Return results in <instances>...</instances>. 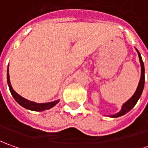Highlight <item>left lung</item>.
I'll return each mask as SVG.
<instances>
[{"label":"left lung","mask_w":148,"mask_h":148,"mask_svg":"<svg viewBox=\"0 0 148 148\" xmlns=\"http://www.w3.org/2000/svg\"><path fill=\"white\" fill-rule=\"evenodd\" d=\"M136 50H137L138 54L140 64H141V77H140L138 86L137 87V90H136L135 93L133 95V96L122 105V108H121L120 111L118 112L117 114H110V115H109V117H111V118H118V117L122 116V115H124L125 114H127L128 112H129L135 106V105L138 102V100L139 99L141 95L143 93V88H144V82H145V76H144V74H145V69H144V64H143V59H142L141 54H140V53L138 52V49H136Z\"/></svg>","instance_id":"1"}]
</instances>
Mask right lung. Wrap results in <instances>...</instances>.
Wrapping results in <instances>:
<instances>
[{"label": "right lung", "mask_w": 148, "mask_h": 148, "mask_svg": "<svg viewBox=\"0 0 148 148\" xmlns=\"http://www.w3.org/2000/svg\"><path fill=\"white\" fill-rule=\"evenodd\" d=\"M7 83H8L9 88H10V91L12 95V96L14 97V99L16 100V102L27 110L40 112V111L46 110H49V109L53 108L59 102L60 99H57L55 101H52V102H49V103H36V102L30 101L29 99H26L24 97L20 96V95L14 91V89L11 86L10 81V75H9V65L8 69H7Z\"/></svg>", "instance_id": "1"}]
</instances>
